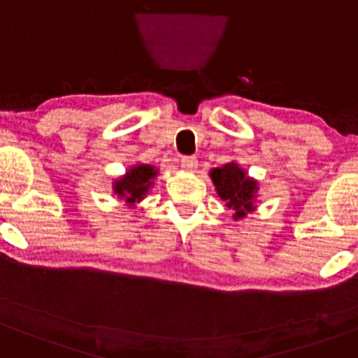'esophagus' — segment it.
<instances>
[{
	"mask_svg": "<svg viewBox=\"0 0 358 358\" xmlns=\"http://www.w3.org/2000/svg\"><path fill=\"white\" fill-rule=\"evenodd\" d=\"M182 166H183L185 170L193 171V170L198 166V158H196V157H192V155L183 157V158H182Z\"/></svg>",
	"mask_w": 358,
	"mask_h": 358,
	"instance_id": "esophagus-1",
	"label": "esophagus"
}]
</instances>
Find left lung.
<instances>
[{
  "mask_svg": "<svg viewBox=\"0 0 358 358\" xmlns=\"http://www.w3.org/2000/svg\"><path fill=\"white\" fill-rule=\"evenodd\" d=\"M210 176L218 196L226 201V206L234 210V220H241L248 213L256 210V193L259 189L257 182L248 176L236 162H229L220 169H213Z\"/></svg>",
  "mask_w": 358,
  "mask_h": 358,
  "instance_id": "1",
  "label": "left lung"
}]
</instances>
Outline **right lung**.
Returning a JSON list of instances; mask_svg holds the SVG:
<instances>
[{"label": "right lung", "mask_w": 358, "mask_h": 358, "mask_svg": "<svg viewBox=\"0 0 358 358\" xmlns=\"http://www.w3.org/2000/svg\"><path fill=\"white\" fill-rule=\"evenodd\" d=\"M158 170L152 165H134L132 169L127 170L124 176L114 182V193L119 198H125L129 205L138 203L143 200V196L148 193V189L153 185V178H155Z\"/></svg>", "instance_id": "right-lung-1"}]
</instances>
